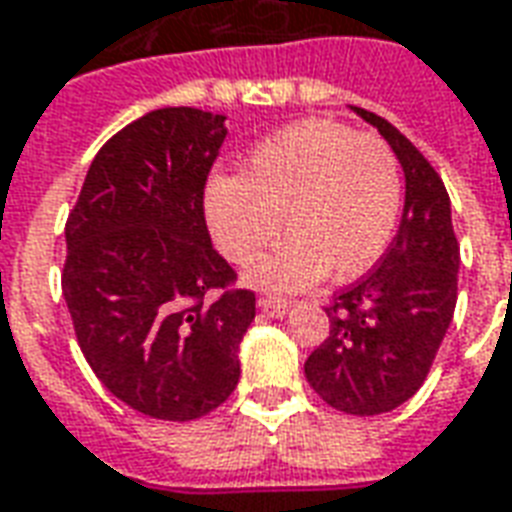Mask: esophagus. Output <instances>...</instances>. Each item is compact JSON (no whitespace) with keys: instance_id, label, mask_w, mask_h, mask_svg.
Here are the masks:
<instances>
[{"instance_id":"esophagus-1","label":"esophagus","mask_w":512,"mask_h":512,"mask_svg":"<svg viewBox=\"0 0 512 512\" xmlns=\"http://www.w3.org/2000/svg\"><path fill=\"white\" fill-rule=\"evenodd\" d=\"M257 304H260V310L266 312L268 318H282V315H285L290 307V301L274 299V296H263V299L257 301Z\"/></svg>"}]
</instances>
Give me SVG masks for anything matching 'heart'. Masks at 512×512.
<instances>
[{
    "mask_svg": "<svg viewBox=\"0 0 512 512\" xmlns=\"http://www.w3.org/2000/svg\"><path fill=\"white\" fill-rule=\"evenodd\" d=\"M400 167L378 136L332 120H301L263 139L241 175L205 189L213 244L230 263H252L279 233L288 238L249 268L246 282L304 290L329 271L359 277L395 233Z\"/></svg>",
    "mask_w": 512,
    "mask_h": 512,
    "instance_id": "b5f03b06",
    "label": "heart"
}]
</instances>
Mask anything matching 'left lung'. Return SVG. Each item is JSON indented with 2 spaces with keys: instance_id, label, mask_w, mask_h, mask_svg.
Masks as SVG:
<instances>
[{
  "instance_id": "left-lung-1",
  "label": "left lung",
  "mask_w": 512,
  "mask_h": 512,
  "mask_svg": "<svg viewBox=\"0 0 512 512\" xmlns=\"http://www.w3.org/2000/svg\"><path fill=\"white\" fill-rule=\"evenodd\" d=\"M351 109L395 150L406 205L378 266L326 307L332 329L304 376L337 411L376 417L403 406L428 378L458 301L461 249L439 172L384 117Z\"/></svg>"
}]
</instances>
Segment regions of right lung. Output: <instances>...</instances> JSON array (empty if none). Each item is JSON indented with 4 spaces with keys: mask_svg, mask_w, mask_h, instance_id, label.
I'll list each match as a JSON object with an SVG mask.
<instances>
[{
    "mask_svg": "<svg viewBox=\"0 0 512 512\" xmlns=\"http://www.w3.org/2000/svg\"><path fill=\"white\" fill-rule=\"evenodd\" d=\"M224 120L167 106L117 131L65 224L62 296L87 365L117 400L167 422L205 417L233 395L255 321V293L230 288L235 271L202 211Z\"/></svg>",
    "mask_w": 512,
    "mask_h": 512,
    "instance_id": "right-lung-1",
    "label": "right lung"
}]
</instances>
